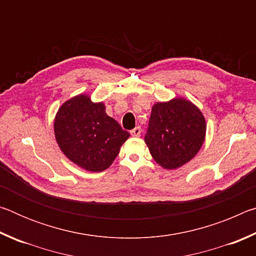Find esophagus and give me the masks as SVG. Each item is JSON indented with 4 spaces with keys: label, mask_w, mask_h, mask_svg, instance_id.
I'll return each mask as SVG.
<instances>
[{
    "label": "esophagus",
    "mask_w": 256,
    "mask_h": 256,
    "mask_svg": "<svg viewBox=\"0 0 256 256\" xmlns=\"http://www.w3.org/2000/svg\"><path fill=\"white\" fill-rule=\"evenodd\" d=\"M130 133H131V136H140V134H141V128H140V126L134 128L133 130H131V131H130Z\"/></svg>",
    "instance_id": "esophagus-1"
}]
</instances>
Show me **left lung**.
I'll list each match as a JSON object with an SVG mask.
<instances>
[{
	"instance_id": "1",
	"label": "left lung",
	"mask_w": 256,
	"mask_h": 256,
	"mask_svg": "<svg viewBox=\"0 0 256 256\" xmlns=\"http://www.w3.org/2000/svg\"><path fill=\"white\" fill-rule=\"evenodd\" d=\"M204 136L202 112L192 102L176 98L152 107L144 141L156 162L175 170L198 154Z\"/></svg>"
}]
</instances>
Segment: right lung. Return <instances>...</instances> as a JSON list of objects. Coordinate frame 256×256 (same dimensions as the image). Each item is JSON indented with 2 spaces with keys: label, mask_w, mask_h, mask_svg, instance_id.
Listing matches in <instances>:
<instances>
[{
  "label": "right lung",
  "mask_w": 256,
  "mask_h": 256,
  "mask_svg": "<svg viewBox=\"0 0 256 256\" xmlns=\"http://www.w3.org/2000/svg\"><path fill=\"white\" fill-rule=\"evenodd\" d=\"M56 141L66 157L89 172L105 170L114 162L130 136L104 104H94L86 94L64 102L55 118Z\"/></svg>",
  "instance_id": "1"
}]
</instances>
